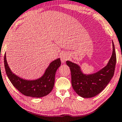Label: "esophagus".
<instances>
[{
  "label": "esophagus",
  "instance_id": "34e87169",
  "mask_svg": "<svg viewBox=\"0 0 122 122\" xmlns=\"http://www.w3.org/2000/svg\"><path fill=\"white\" fill-rule=\"evenodd\" d=\"M68 58H69V56H68V55L66 53H63L61 56V62L62 63L65 62V61L68 60Z\"/></svg>",
  "mask_w": 122,
  "mask_h": 122
}]
</instances>
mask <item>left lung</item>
<instances>
[{
    "instance_id": "left-lung-1",
    "label": "left lung",
    "mask_w": 122,
    "mask_h": 122,
    "mask_svg": "<svg viewBox=\"0 0 122 122\" xmlns=\"http://www.w3.org/2000/svg\"><path fill=\"white\" fill-rule=\"evenodd\" d=\"M113 43V53L107 65L95 74L85 75L81 72L80 66L67 61L70 69L71 83L74 90L83 98H92L103 91L110 82L114 74L116 65V53Z\"/></svg>"
}]
</instances>
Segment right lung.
I'll return each instance as SVG.
<instances>
[{
    "label": "right lung",
    "mask_w": 122,
    "mask_h": 122,
    "mask_svg": "<svg viewBox=\"0 0 122 122\" xmlns=\"http://www.w3.org/2000/svg\"><path fill=\"white\" fill-rule=\"evenodd\" d=\"M4 67L5 72L13 85L23 95L34 98H41L48 95L52 90L55 83L56 70L61 65L60 58L50 64L43 76L36 80H25L14 75L9 69L4 55Z\"/></svg>",
    "instance_id": "obj_1"
}]
</instances>
